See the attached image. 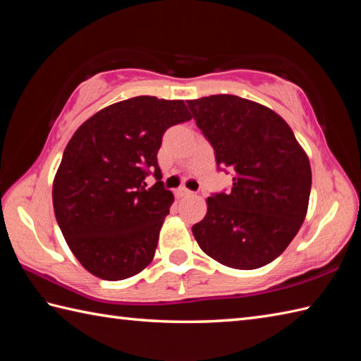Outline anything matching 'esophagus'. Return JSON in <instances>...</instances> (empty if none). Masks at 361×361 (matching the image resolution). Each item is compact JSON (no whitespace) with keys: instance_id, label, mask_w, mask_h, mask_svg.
Instances as JSON below:
<instances>
[{"instance_id":"34e87169","label":"esophagus","mask_w":361,"mask_h":361,"mask_svg":"<svg viewBox=\"0 0 361 361\" xmlns=\"http://www.w3.org/2000/svg\"><path fill=\"white\" fill-rule=\"evenodd\" d=\"M192 192H190L189 189H186V188H180V189H176L175 190V197L176 198H181V197H188V195H190Z\"/></svg>"}]
</instances>
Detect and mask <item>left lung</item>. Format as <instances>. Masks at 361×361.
I'll list each match as a JSON object with an SVG mask.
<instances>
[{
    "mask_svg": "<svg viewBox=\"0 0 361 361\" xmlns=\"http://www.w3.org/2000/svg\"><path fill=\"white\" fill-rule=\"evenodd\" d=\"M211 142L219 169L234 173L229 192L208 197L192 226L200 248L217 262L255 270L281 256L307 214L309 158L278 113L233 94L188 101Z\"/></svg>",
    "mask_w": 361,
    "mask_h": 361,
    "instance_id": "1",
    "label": "left lung"
}]
</instances>
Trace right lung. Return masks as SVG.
Segmentation results:
<instances>
[{"mask_svg": "<svg viewBox=\"0 0 361 361\" xmlns=\"http://www.w3.org/2000/svg\"><path fill=\"white\" fill-rule=\"evenodd\" d=\"M190 119L183 101L137 96L105 106L75 130L52 203L68 247L91 274L121 281L152 262L173 203L157 155L166 130ZM150 171L159 181L145 190Z\"/></svg>", "mask_w": 361, "mask_h": 361, "instance_id": "add662e5", "label": "right lung"}]
</instances>
